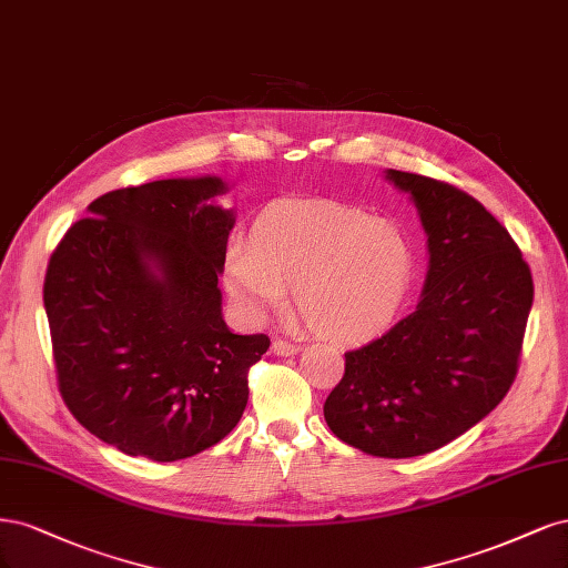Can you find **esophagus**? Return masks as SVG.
Segmentation results:
<instances>
[{
  "mask_svg": "<svg viewBox=\"0 0 568 568\" xmlns=\"http://www.w3.org/2000/svg\"><path fill=\"white\" fill-rule=\"evenodd\" d=\"M300 349H302L300 344L287 342V339H273V344H271V352L276 356H292V354H297Z\"/></svg>",
  "mask_w": 568,
  "mask_h": 568,
  "instance_id": "1",
  "label": "esophagus"
}]
</instances>
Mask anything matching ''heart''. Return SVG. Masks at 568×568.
<instances>
[{
    "label": "heart",
    "instance_id": "1",
    "mask_svg": "<svg viewBox=\"0 0 568 568\" xmlns=\"http://www.w3.org/2000/svg\"><path fill=\"white\" fill-rule=\"evenodd\" d=\"M415 252L398 229L335 203H285L266 210L250 245L226 266L231 297L262 318L295 302L316 333L361 339L387 327L415 283Z\"/></svg>",
    "mask_w": 568,
    "mask_h": 568
}]
</instances>
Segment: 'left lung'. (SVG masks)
<instances>
[{"label":"left lung","mask_w":568,"mask_h":568,"mask_svg":"<svg viewBox=\"0 0 568 568\" xmlns=\"http://www.w3.org/2000/svg\"><path fill=\"white\" fill-rule=\"evenodd\" d=\"M429 235L423 300L377 339L346 352L323 415L339 442L375 457L446 446L496 408L519 371L534 276L477 197L389 170Z\"/></svg>","instance_id":"left-lung-1"}]
</instances>
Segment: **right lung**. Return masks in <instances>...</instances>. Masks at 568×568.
<instances>
[{"instance_id": "1", "label": "right lung", "mask_w": 568, "mask_h": 568, "mask_svg": "<svg viewBox=\"0 0 568 568\" xmlns=\"http://www.w3.org/2000/svg\"><path fill=\"white\" fill-rule=\"evenodd\" d=\"M222 179L118 189L72 224L44 276L59 392L78 423L126 455L174 463L237 425L271 339L233 335L219 273L231 212Z\"/></svg>"}]
</instances>
